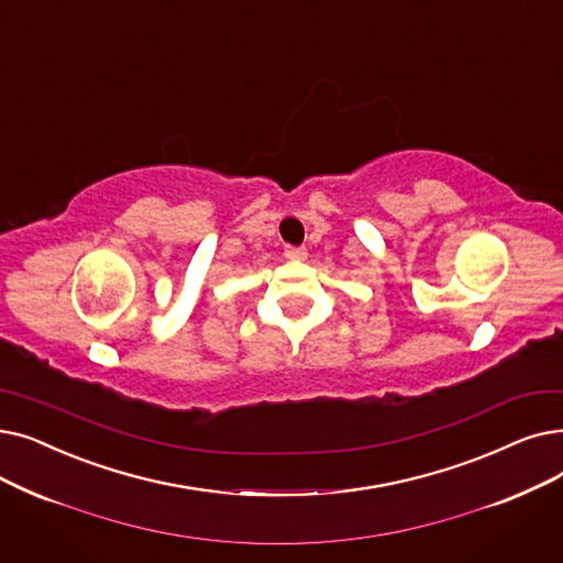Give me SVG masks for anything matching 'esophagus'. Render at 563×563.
I'll return each mask as SVG.
<instances>
[{
  "mask_svg": "<svg viewBox=\"0 0 563 563\" xmlns=\"http://www.w3.org/2000/svg\"><path fill=\"white\" fill-rule=\"evenodd\" d=\"M285 257L299 262V260H306V257H308V251H306V249H297V246H287V249H285Z\"/></svg>",
  "mask_w": 563,
  "mask_h": 563,
  "instance_id": "1",
  "label": "esophagus"
}]
</instances>
